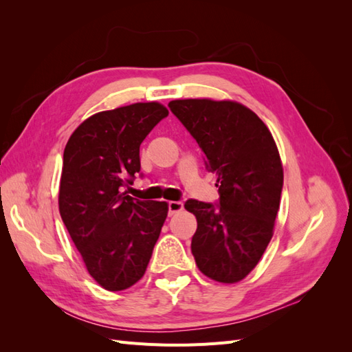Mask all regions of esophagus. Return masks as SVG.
Here are the masks:
<instances>
[{
  "label": "esophagus",
  "mask_w": 352,
  "mask_h": 352,
  "mask_svg": "<svg viewBox=\"0 0 352 352\" xmlns=\"http://www.w3.org/2000/svg\"><path fill=\"white\" fill-rule=\"evenodd\" d=\"M184 210V204L180 201H170L168 202V216H173L176 212Z\"/></svg>",
  "instance_id": "34e87169"
}]
</instances>
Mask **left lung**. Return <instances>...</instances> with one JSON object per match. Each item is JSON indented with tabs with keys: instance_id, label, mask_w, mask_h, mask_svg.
<instances>
[{
	"instance_id": "obj_1",
	"label": "left lung",
	"mask_w": 352,
	"mask_h": 352,
	"mask_svg": "<svg viewBox=\"0 0 352 352\" xmlns=\"http://www.w3.org/2000/svg\"><path fill=\"white\" fill-rule=\"evenodd\" d=\"M217 176L220 202L188 199L197 217L192 236L202 274L236 283L254 270L273 236L280 206L283 167L273 135L260 117L230 100L189 98L168 102Z\"/></svg>"
}]
</instances>
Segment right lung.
Returning a JSON list of instances; mask_svg holds the SVG:
<instances>
[{
	"mask_svg": "<svg viewBox=\"0 0 352 352\" xmlns=\"http://www.w3.org/2000/svg\"><path fill=\"white\" fill-rule=\"evenodd\" d=\"M168 114L163 104L135 102L95 113L69 138L58 210L88 273L104 289L140 280L166 221V201H141L123 186L140 173V145Z\"/></svg>",
	"mask_w": 352,
	"mask_h": 352,
	"instance_id": "add662e5",
	"label": "right lung"
}]
</instances>
